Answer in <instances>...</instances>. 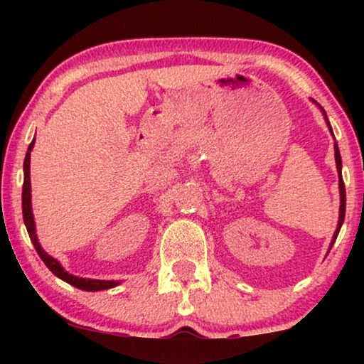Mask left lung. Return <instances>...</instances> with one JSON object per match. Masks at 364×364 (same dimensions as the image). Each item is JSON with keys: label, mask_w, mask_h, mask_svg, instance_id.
<instances>
[{"label": "left lung", "mask_w": 364, "mask_h": 364, "mask_svg": "<svg viewBox=\"0 0 364 364\" xmlns=\"http://www.w3.org/2000/svg\"><path fill=\"white\" fill-rule=\"evenodd\" d=\"M311 101L315 102L318 107H320L323 117H325V121H326V126H328V129H330L331 136L335 137V134H333V129H331V124H330V121H328V117H326L325 109H323L320 104L315 101V99H311ZM335 161H336V168H338V186H340V217H338L336 230H335V233H333V238H331V243H330V250H331L333 243H335V240H336L338 233H340V228L343 225V222H345V210H346V192H345V182H343V176H341V156H340V149H338V144L336 142H335ZM330 250H328V252H330Z\"/></svg>", "instance_id": "obj_1"}]
</instances>
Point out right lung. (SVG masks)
Here are the masks:
<instances>
[{
  "label": "right lung",
  "instance_id": "add662e5",
  "mask_svg": "<svg viewBox=\"0 0 364 364\" xmlns=\"http://www.w3.org/2000/svg\"><path fill=\"white\" fill-rule=\"evenodd\" d=\"M34 147V139L33 142L29 144L26 157H24V166H23V172H24V182H23V220L24 225H26V230L29 233V238H31L34 248H36L38 255L41 257V260L44 262L49 270H51L54 275L58 278H61L63 282L69 283V285L79 288V290L84 291H101V290H109V288L117 287L121 282L116 280H91V278H81L76 275H71L68 273L64 268L61 267L56 258H53L51 255H48L46 252L43 250L41 243L38 240L36 235V223H34V215H33V207H31V178H29V162H31V151Z\"/></svg>",
  "mask_w": 364,
  "mask_h": 364
}]
</instances>
